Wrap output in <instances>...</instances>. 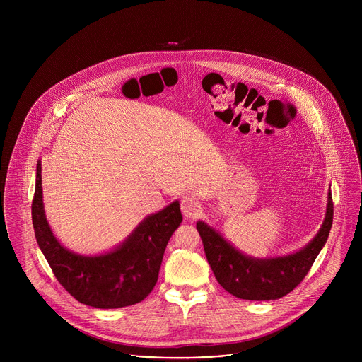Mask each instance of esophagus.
<instances>
[{"instance_id":"esophagus-1","label":"esophagus","mask_w":362,"mask_h":362,"mask_svg":"<svg viewBox=\"0 0 362 362\" xmlns=\"http://www.w3.org/2000/svg\"><path fill=\"white\" fill-rule=\"evenodd\" d=\"M182 212H183L185 218L194 219L202 215V206L193 197H185L182 200Z\"/></svg>"}]
</instances>
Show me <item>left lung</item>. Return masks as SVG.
I'll return each mask as SVG.
<instances>
[{
    "label": "left lung",
    "instance_id": "8db88e82",
    "mask_svg": "<svg viewBox=\"0 0 362 362\" xmlns=\"http://www.w3.org/2000/svg\"><path fill=\"white\" fill-rule=\"evenodd\" d=\"M332 219L334 203L329 190L325 218L315 238L293 253L274 257H252L242 253L202 221H197L196 229L215 278L223 289L240 299L271 300L285 296L302 282L327 243Z\"/></svg>",
    "mask_w": 362,
    "mask_h": 362
}]
</instances>
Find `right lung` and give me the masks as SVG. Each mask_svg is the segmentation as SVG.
<instances>
[{"instance_id": "1", "label": "right lung", "mask_w": 362, "mask_h": 362, "mask_svg": "<svg viewBox=\"0 0 362 362\" xmlns=\"http://www.w3.org/2000/svg\"><path fill=\"white\" fill-rule=\"evenodd\" d=\"M31 215L37 243L57 281L78 302L100 309L134 305L151 292L166 245L183 219L179 200H175L144 218L113 250L87 256L71 252L59 242L47 222L40 160Z\"/></svg>"}]
</instances>
